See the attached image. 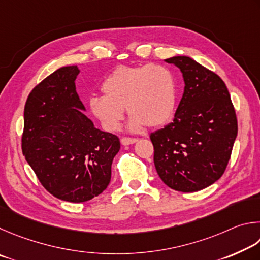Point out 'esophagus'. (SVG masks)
<instances>
[{"mask_svg": "<svg viewBox=\"0 0 260 260\" xmlns=\"http://www.w3.org/2000/svg\"><path fill=\"white\" fill-rule=\"evenodd\" d=\"M138 139L137 138H127V137H124L121 139V144L124 145V146H126V145H131V144H135L137 143Z\"/></svg>", "mask_w": 260, "mask_h": 260, "instance_id": "esophagus-1", "label": "esophagus"}]
</instances>
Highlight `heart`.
<instances>
[{
	"instance_id": "b5f03b06",
	"label": "heart",
	"mask_w": 260,
	"mask_h": 260,
	"mask_svg": "<svg viewBox=\"0 0 260 260\" xmlns=\"http://www.w3.org/2000/svg\"><path fill=\"white\" fill-rule=\"evenodd\" d=\"M104 95H93L89 107L105 130L117 131L124 117L131 115L129 129L167 124L175 114L177 82L170 68L163 65L121 66L114 70L102 84Z\"/></svg>"
}]
</instances>
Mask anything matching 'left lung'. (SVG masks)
<instances>
[{
    "mask_svg": "<svg viewBox=\"0 0 260 260\" xmlns=\"http://www.w3.org/2000/svg\"><path fill=\"white\" fill-rule=\"evenodd\" d=\"M166 61L183 73L185 88L174 121L151 134L154 165L170 188L198 192L225 172L238 136L235 109L216 73L186 56Z\"/></svg>",
    "mask_w": 260,
    "mask_h": 260,
    "instance_id": "1",
    "label": "left lung"
}]
</instances>
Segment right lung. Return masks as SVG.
I'll return each mask as SVG.
<instances>
[{
	"mask_svg": "<svg viewBox=\"0 0 260 260\" xmlns=\"http://www.w3.org/2000/svg\"><path fill=\"white\" fill-rule=\"evenodd\" d=\"M77 66L61 67L31 90L24 111L22 154L50 194L85 202L111 181L120 151L117 136L104 133L85 116L76 92Z\"/></svg>",
	"mask_w": 260,
	"mask_h": 260,
	"instance_id": "add662e5",
	"label": "right lung"
}]
</instances>
